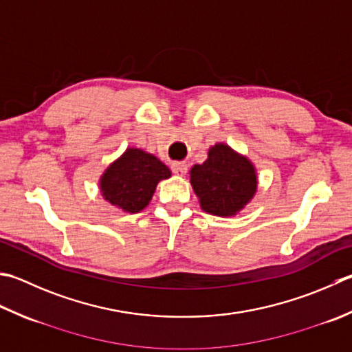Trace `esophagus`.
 I'll list each match as a JSON object with an SVG mask.
<instances>
[{"label":"esophagus","instance_id":"34e87169","mask_svg":"<svg viewBox=\"0 0 352 352\" xmlns=\"http://www.w3.org/2000/svg\"><path fill=\"white\" fill-rule=\"evenodd\" d=\"M170 169L175 175L183 177V175H186V172H188V164H186L184 162H174L170 164Z\"/></svg>","mask_w":352,"mask_h":352}]
</instances>
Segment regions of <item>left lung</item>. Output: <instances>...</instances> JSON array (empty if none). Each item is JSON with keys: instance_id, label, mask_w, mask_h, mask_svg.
<instances>
[{"instance_id": "8db88e82", "label": "left lung", "mask_w": 352, "mask_h": 352, "mask_svg": "<svg viewBox=\"0 0 352 352\" xmlns=\"http://www.w3.org/2000/svg\"><path fill=\"white\" fill-rule=\"evenodd\" d=\"M190 184L204 212L232 217L253 198L258 180L245 157L218 143L209 149L208 160L190 169Z\"/></svg>"}]
</instances>
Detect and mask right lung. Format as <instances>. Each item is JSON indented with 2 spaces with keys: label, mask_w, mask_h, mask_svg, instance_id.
Here are the masks:
<instances>
[{
  "label": "right lung",
  "mask_w": 352,
  "mask_h": 352,
  "mask_svg": "<svg viewBox=\"0 0 352 352\" xmlns=\"http://www.w3.org/2000/svg\"><path fill=\"white\" fill-rule=\"evenodd\" d=\"M169 177V168L157 157L129 148L103 172L100 190L103 198L113 206L137 213L149 204L158 182Z\"/></svg>",
  "instance_id": "add662e5"
}]
</instances>
